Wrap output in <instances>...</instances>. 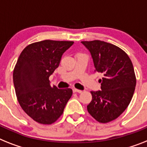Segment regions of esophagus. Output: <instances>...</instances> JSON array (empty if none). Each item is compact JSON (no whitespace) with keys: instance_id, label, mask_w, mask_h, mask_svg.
Masks as SVG:
<instances>
[{"instance_id":"esophagus-1","label":"esophagus","mask_w":147,"mask_h":147,"mask_svg":"<svg viewBox=\"0 0 147 147\" xmlns=\"http://www.w3.org/2000/svg\"><path fill=\"white\" fill-rule=\"evenodd\" d=\"M73 92H74V93H82V91L79 90V89H76V88H74V89H73Z\"/></svg>"}]
</instances>
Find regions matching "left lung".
<instances>
[{
	"label": "left lung",
	"mask_w": 147,
	"mask_h": 147,
	"mask_svg": "<svg viewBox=\"0 0 147 147\" xmlns=\"http://www.w3.org/2000/svg\"><path fill=\"white\" fill-rule=\"evenodd\" d=\"M91 53L95 71L103 75L101 90L91 92L87 110L94 119L107 123L118 118L130 104L136 86L134 67L124 51L101 40L82 41Z\"/></svg>",
	"instance_id": "left-lung-1"
}]
</instances>
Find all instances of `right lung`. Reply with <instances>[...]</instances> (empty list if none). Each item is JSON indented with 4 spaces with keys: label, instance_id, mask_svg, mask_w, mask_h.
I'll return each instance as SVG.
<instances>
[{
    "label": "right lung",
    "instance_id": "obj_1",
    "mask_svg": "<svg viewBox=\"0 0 147 147\" xmlns=\"http://www.w3.org/2000/svg\"><path fill=\"white\" fill-rule=\"evenodd\" d=\"M73 44V41H40L27 46L18 59L13 71L17 99L22 110L38 123L55 122L72 96L71 88L51 87L49 77Z\"/></svg>",
    "mask_w": 147,
    "mask_h": 147
}]
</instances>
